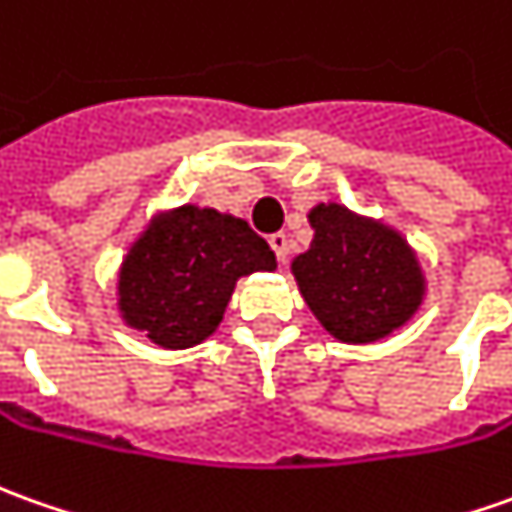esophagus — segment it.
Masks as SVG:
<instances>
[{
    "mask_svg": "<svg viewBox=\"0 0 512 512\" xmlns=\"http://www.w3.org/2000/svg\"><path fill=\"white\" fill-rule=\"evenodd\" d=\"M269 246L271 252L277 255V260L285 263V257H288V238H285V232H274V235H269Z\"/></svg>",
    "mask_w": 512,
    "mask_h": 512,
    "instance_id": "34e87169",
    "label": "esophagus"
}]
</instances>
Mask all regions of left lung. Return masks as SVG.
I'll use <instances>...</instances> for the list:
<instances>
[{"label": "left lung", "mask_w": 512, "mask_h": 512, "mask_svg": "<svg viewBox=\"0 0 512 512\" xmlns=\"http://www.w3.org/2000/svg\"><path fill=\"white\" fill-rule=\"evenodd\" d=\"M308 218L314 241L291 269L325 330L367 344L409 322L423 300V274L401 235L339 204H319Z\"/></svg>", "instance_id": "obj_1"}]
</instances>
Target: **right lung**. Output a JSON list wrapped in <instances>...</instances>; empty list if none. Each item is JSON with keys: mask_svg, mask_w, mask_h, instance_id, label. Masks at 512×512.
<instances>
[{"mask_svg": "<svg viewBox=\"0 0 512 512\" xmlns=\"http://www.w3.org/2000/svg\"><path fill=\"white\" fill-rule=\"evenodd\" d=\"M277 266L246 221L182 207L142 232L120 271V311L151 342L182 350L224 319L238 277Z\"/></svg>", "mask_w": 512, "mask_h": 512, "instance_id": "obj_1", "label": "right lung"}]
</instances>
